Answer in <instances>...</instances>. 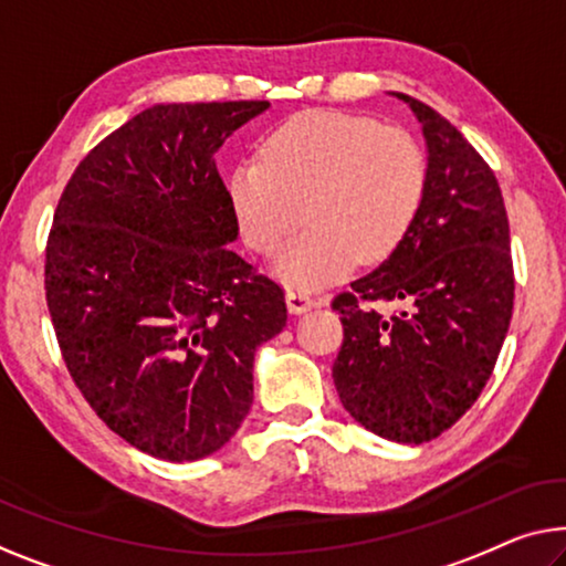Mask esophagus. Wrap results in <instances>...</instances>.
<instances>
[{
    "label": "esophagus",
    "mask_w": 566,
    "mask_h": 566,
    "mask_svg": "<svg viewBox=\"0 0 566 566\" xmlns=\"http://www.w3.org/2000/svg\"><path fill=\"white\" fill-rule=\"evenodd\" d=\"M286 307H290L294 315H302V312L315 307V297L305 290H286Z\"/></svg>",
    "instance_id": "34e87169"
}]
</instances>
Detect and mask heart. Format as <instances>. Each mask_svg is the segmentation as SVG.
Wrapping results in <instances>:
<instances>
[{"label":"heart","instance_id":"b5f03b06","mask_svg":"<svg viewBox=\"0 0 566 566\" xmlns=\"http://www.w3.org/2000/svg\"><path fill=\"white\" fill-rule=\"evenodd\" d=\"M427 159L399 126L343 112H302L269 134L261 159L231 172L229 196L243 241L276 259L290 286L343 280L356 261L376 264L399 247L424 198Z\"/></svg>","mask_w":566,"mask_h":566}]
</instances>
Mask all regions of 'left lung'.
Returning <instances> with one entry per match:
<instances>
[{
  "label": "left lung",
  "mask_w": 566,
  "mask_h": 566,
  "mask_svg": "<svg viewBox=\"0 0 566 566\" xmlns=\"http://www.w3.org/2000/svg\"><path fill=\"white\" fill-rule=\"evenodd\" d=\"M396 96L427 139L424 198L391 256L333 300L343 323L333 381L345 411L370 432L421 444L485 389L516 282L493 170L432 106Z\"/></svg>",
  "instance_id": "8db88e82"
}]
</instances>
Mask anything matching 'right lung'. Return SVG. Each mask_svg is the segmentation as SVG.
Returning a JSON list of instances; mask_svg holds the SVG:
<instances>
[{
  "instance_id": "add662e5",
  "label": "right lung",
  "mask_w": 566,
  "mask_h": 566,
  "mask_svg": "<svg viewBox=\"0 0 566 566\" xmlns=\"http://www.w3.org/2000/svg\"><path fill=\"white\" fill-rule=\"evenodd\" d=\"M269 101L157 104L101 139L57 200L45 300L83 399L137 450L213 454L254 401V353L286 325L282 286L229 243L216 151Z\"/></svg>"
}]
</instances>
